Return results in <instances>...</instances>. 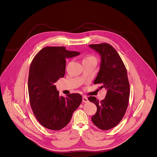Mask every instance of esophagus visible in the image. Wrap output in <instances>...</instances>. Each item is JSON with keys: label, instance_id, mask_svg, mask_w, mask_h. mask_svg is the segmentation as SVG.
Masks as SVG:
<instances>
[{"label": "esophagus", "instance_id": "esophagus-1", "mask_svg": "<svg viewBox=\"0 0 157 157\" xmlns=\"http://www.w3.org/2000/svg\"><path fill=\"white\" fill-rule=\"evenodd\" d=\"M82 102L86 103V102H88L89 101H88V99L86 97V96H83L82 97Z\"/></svg>", "mask_w": 157, "mask_h": 157}]
</instances>
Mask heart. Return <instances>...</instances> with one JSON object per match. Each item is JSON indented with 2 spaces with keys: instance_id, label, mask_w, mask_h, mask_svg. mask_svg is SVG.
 <instances>
[{
  "instance_id": "obj_1",
  "label": "heart",
  "mask_w": 157,
  "mask_h": 157,
  "mask_svg": "<svg viewBox=\"0 0 157 157\" xmlns=\"http://www.w3.org/2000/svg\"><path fill=\"white\" fill-rule=\"evenodd\" d=\"M89 60H93V61H96V58H95L94 56H91V55H87V56H86L83 59L82 61H89Z\"/></svg>"
}]
</instances>
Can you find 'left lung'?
<instances>
[{
    "label": "left lung",
    "instance_id": "left-lung-1",
    "mask_svg": "<svg viewBox=\"0 0 157 157\" xmlns=\"http://www.w3.org/2000/svg\"><path fill=\"white\" fill-rule=\"evenodd\" d=\"M89 46L101 57L100 70L94 84H101L100 88L107 89L105 98L100 102L95 97L88 98L97 107L91 120L99 128L107 130L119 124L128 107L130 85L127 72L119 55L110 44L103 43Z\"/></svg>",
    "mask_w": 157,
    "mask_h": 157
}]
</instances>
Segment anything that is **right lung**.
<instances>
[{
  "label": "right lung",
  "mask_w": 157,
  "mask_h": 157,
  "mask_svg": "<svg viewBox=\"0 0 157 157\" xmlns=\"http://www.w3.org/2000/svg\"><path fill=\"white\" fill-rule=\"evenodd\" d=\"M79 54L64 47H47L32 61L28 81L30 103L38 121L48 129L59 130L64 127L82 102L78 93L60 97L54 85L65 75V59Z\"/></svg>",
  "instance_id": "obj_1"
}]
</instances>
